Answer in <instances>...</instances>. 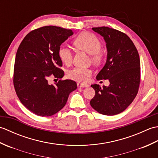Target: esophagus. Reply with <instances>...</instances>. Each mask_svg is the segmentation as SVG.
<instances>
[{
	"label": "esophagus",
	"instance_id": "1",
	"mask_svg": "<svg viewBox=\"0 0 158 158\" xmlns=\"http://www.w3.org/2000/svg\"><path fill=\"white\" fill-rule=\"evenodd\" d=\"M77 87H78V88H88V85L85 84V83H77Z\"/></svg>",
	"mask_w": 158,
	"mask_h": 158
}]
</instances>
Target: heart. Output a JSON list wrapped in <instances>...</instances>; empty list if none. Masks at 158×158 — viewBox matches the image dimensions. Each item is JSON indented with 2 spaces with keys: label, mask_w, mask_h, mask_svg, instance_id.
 Returning <instances> with one entry per match:
<instances>
[{
  "label": "heart",
  "mask_w": 158,
  "mask_h": 158,
  "mask_svg": "<svg viewBox=\"0 0 158 158\" xmlns=\"http://www.w3.org/2000/svg\"><path fill=\"white\" fill-rule=\"evenodd\" d=\"M77 48L83 50L90 55L94 62H99L102 59L100 49L102 43L96 36L89 32H83L73 41ZM58 56L63 63L66 65L70 64L73 61V52L68 46L61 45L58 49ZM92 75V70L87 68L76 67L70 70L67 74L69 79L77 81H85L88 77Z\"/></svg>",
  "instance_id": "1"
}]
</instances>
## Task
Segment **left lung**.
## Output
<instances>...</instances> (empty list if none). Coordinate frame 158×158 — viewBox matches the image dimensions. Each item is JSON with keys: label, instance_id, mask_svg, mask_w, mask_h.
I'll return each instance as SVG.
<instances>
[{"label": "left lung", "instance_id": "1", "mask_svg": "<svg viewBox=\"0 0 158 158\" xmlns=\"http://www.w3.org/2000/svg\"><path fill=\"white\" fill-rule=\"evenodd\" d=\"M106 43V61L96 76L97 80L109 79V85L94 84L95 96L90 101L100 114L115 115L127 109L138 93L140 63L138 51L128 36L109 27L92 28Z\"/></svg>", "mask_w": 158, "mask_h": 158}]
</instances>
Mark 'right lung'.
<instances>
[{
	"mask_svg": "<svg viewBox=\"0 0 158 158\" xmlns=\"http://www.w3.org/2000/svg\"><path fill=\"white\" fill-rule=\"evenodd\" d=\"M73 35L71 30L47 26L29 32L16 53L13 84L17 95L26 109L39 116L54 115L65 106L69 96L77 88L75 81L59 80L50 85L48 78L62 79L58 56L62 43Z\"/></svg>",
	"mask_w": 158,
	"mask_h": 158,
	"instance_id": "right-lung-1",
	"label": "right lung"
}]
</instances>
